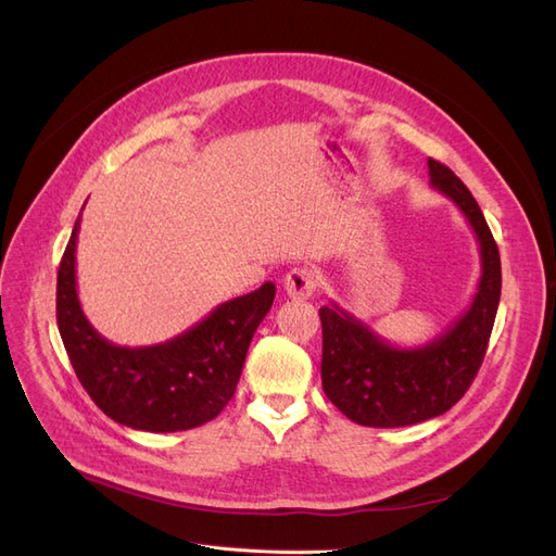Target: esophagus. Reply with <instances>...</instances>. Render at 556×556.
Returning a JSON list of instances; mask_svg holds the SVG:
<instances>
[{
  "label": "esophagus",
  "instance_id": "esophagus-1",
  "mask_svg": "<svg viewBox=\"0 0 556 556\" xmlns=\"http://www.w3.org/2000/svg\"><path fill=\"white\" fill-rule=\"evenodd\" d=\"M315 288H317L315 274L306 266H296L288 276H285V292H288V296L292 299H308L313 296Z\"/></svg>",
  "mask_w": 556,
  "mask_h": 556
}]
</instances>
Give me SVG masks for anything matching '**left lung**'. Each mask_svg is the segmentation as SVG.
Here are the masks:
<instances>
[{
	"instance_id": "8db88e82",
	"label": "left lung",
	"mask_w": 556,
	"mask_h": 556,
	"mask_svg": "<svg viewBox=\"0 0 556 556\" xmlns=\"http://www.w3.org/2000/svg\"><path fill=\"white\" fill-rule=\"evenodd\" d=\"M431 188L447 197L480 243V280L470 306L433 341L417 348L387 343L339 304L323 319V390L348 419L364 427H408L447 413L484 359L501 299V257L484 215L445 164L429 160Z\"/></svg>"
}]
</instances>
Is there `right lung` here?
<instances>
[{
	"label": "right lung",
	"instance_id": "right-lung-1",
	"mask_svg": "<svg viewBox=\"0 0 556 556\" xmlns=\"http://www.w3.org/2000/svg\"><path fill=\"white\" fill-rule=\"evenodd\" d=\"M80 215L58 271V327L74 371L113 422L137 431L194 429L220 415L237 392L252 336L274 304L276 285L237 296L157 345L106 341L80 308L76 241Z\"/></svg>",
	"mask_w": 556,
	"mask_h": 556
}]
</instances>
